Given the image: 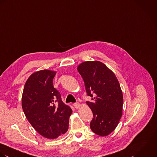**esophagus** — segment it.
Masks as SVG:
<instances>
[{"mask_svg":"<svg viewBox=\"0 0 157 157\" xmlns=\"http://www.w3.org/2000/svg\"><path fill=\"white\" fill-rule=\"evenodd\" d=\"M73 106L76 108V109H79L81 107V104L79 102H75L73 104Z\"/></svg>","mask_w":157,"mask_h":157,"instance_id":"obj_1","label":"esophagus"}]
</instances>
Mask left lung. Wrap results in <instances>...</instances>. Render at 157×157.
Instances as JSON below:
<instances>
[{
  "label": "left lung",
  "instance_id": "obj_1",
  "mask_svg": "<svg viewBox=\"0 0 157 157\" xmlns=\"http://www.w3.org/2000/svg\"><path fill=\"white\" fill-rule=\"evenodd\" d=\"M87 94V101L94 118L90 127L94 133L107 136L113 132L121 119L123 97L120 83L113 72L99 61H86L78 67Z\"/></svg>",
  "mask_w": 157,
  "mask_h": 157
}]
</instances>
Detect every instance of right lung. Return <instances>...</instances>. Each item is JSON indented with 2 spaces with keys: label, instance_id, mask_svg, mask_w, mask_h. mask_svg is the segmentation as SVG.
<instances>
[{
  "label": "right lung",
  "instance_id": "obj_1",
  "mask_svg": "<svg viewBox=\"0 0 157 157\" xmlns=\"http://www.w3.org/2000/svg\"><path fill=\"white\" fill-rule=\"evenodd\" d=\"M55 75V71L48 70L33 73L25 82L22 97L27 119L40 135L48 139L56 138L67 132L72 113L53 87Z\"/></svg>",
  "mask_w": 157,
  "mask_h": 157
}]
</instances>
